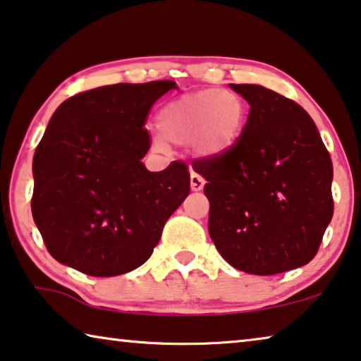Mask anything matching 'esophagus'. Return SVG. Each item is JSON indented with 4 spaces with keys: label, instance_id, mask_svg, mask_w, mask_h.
Masks as SVG:
<instances>
[{
    "label": "esophagus",
    "instance_id": "obj_1",
    "mask_svg": "<svg viewBox=\"0 0 361 361\" xmlns=\"http://www.w3.org/2000/svg\"><path fill=\"white\" fill-rule=\"evenodd\" d=\"M204 183H206V181H204L202 176L192 171V173H191V190L192 191H201L204 188Z\"/></svg>",
    "mask_w": 361,
    "mask_h": 361
}]
</instances>
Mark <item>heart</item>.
<instances>
[{
  "instance_id": "b5f03b06",
  "label": "heart",
  "mask_w": 361,
  "mask_h": 361,
  "mask_svg": "<svg viewBox=\"0 0 361 361\" xmlns=\"http://www.w3.org/2000/svg\"><path fill=\"white\" fill-rule=\"evenodd\" d=\"M248 105L230 89H204L186 94L159 113V131L166 141L191 142L197 154L212 157L228 150L243 131ZM157 144H164L157 137Z\"/></svg>"
}]
</instances>
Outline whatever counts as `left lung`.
I'll return each mask as SVG.
<instances>
[{"label": "left lung", "mask_w": 361, "mask_h": 361, "mask_svg": "<svg viewBox=\"0 0 361 361\" xmlns=\"http://www.w3.org/2000/svg\"><path fill=\"white\" fill-rule=\"evenodd\" d=\"M250 104L232 147L192 165L206 178L209 235L228 264L274 276L308 264L334 214L332 160L297 102L230 84Z\"/></svg>", "instance_id": "8db88e82"}]
</instances>
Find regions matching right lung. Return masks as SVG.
<instances>
[{"label":"right lung","instance_id":"add662e5","mask_svg":"<svg viewBox=\"0 0 361 361\" xmlns=\"http://www.w3.org/2000/svg\"><path fill=\"white\" fill-rule=\"evenodd\" d=\"M173 80L113 84L64 100L34 154L32 215L58 262L94 277L142 266L190 195L185 162L152 173L146 125Z\"/></svg>","mask_w":361,"mask_h":361}]
</instances>
